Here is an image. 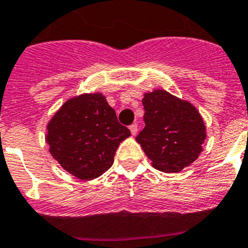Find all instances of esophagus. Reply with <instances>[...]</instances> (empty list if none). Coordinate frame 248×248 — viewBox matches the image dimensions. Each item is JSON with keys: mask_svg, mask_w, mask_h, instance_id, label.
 <instances>
[{"mask_svg": "<svg viewBox=\"0 0 248 248\" xmlns=\"http://www.w3.org/2000/svg\"><path fill=\"white\" fill-rule=\"evenodd\" d=\"M129 129H130V133L133 135H135L138 133V124L137 123H134V124H131L130 126H129Z\"/></svg>", "mask_w": 248, "mask_h": 248, "instance_id": "34e87169", "label": "esophagus"}]
</instances>
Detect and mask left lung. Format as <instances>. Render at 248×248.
<instances>
[{"mask_svg":"<svg viewBox=\"0 0 248 248\" xmlns=\"http://www.w3.org/2000/svg\"><path fill=\"white\" fill-rule=\"evenodd\" d=\"M145 126L137 137L151 165L179 172L198 159L206 139L200 113L191 103L161 89L144 94Z\"/></svg>","mask_w":248,"mask_h":248,"instance_id":"obj_1","label":"left lung"}]
</instances>
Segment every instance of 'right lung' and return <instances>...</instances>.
I'll return each instance as SVG.
<instances>
[{"mask_svg": "<svg viewBox=\"0 0 248 248\" xmlns=\"http://www.w3.org/2000/svg\"><path fill=\"white\" fill-rule=\"evenodd\" d=\"M130 130L103 94H82L62 105L47 125L49 153L69 174L92 180L104 174Z\"/></svg>", "mask_w": 248, "mask_h": 248, "instance_id": "right-lung-1", "label": "right lung"}]
</instances>
